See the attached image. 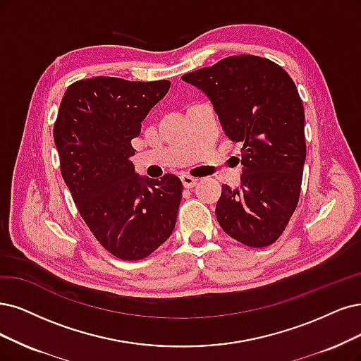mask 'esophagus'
<instances>
[{"label":"esophagus","mask_w":361,"mask_h":361,"mask_svg":"<svg viewBox=\"0 0 361 361\" xmlns=\"http://www.w3.org/2000/svg\"><path fill=\"white\" fill-rule=\"evenodd\" d=\"M181 181H183V185L185 189H192L196 185L197 178H195L192 176H188V173H184V176H181Z\"/></svg>","instance_id":"1"}]
</instances>
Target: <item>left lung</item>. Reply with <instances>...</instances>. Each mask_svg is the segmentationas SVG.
<instances>
[{"mask_svg": "<svg viewBox=\"0 0 361 361\" xmlns=\"http://www.w3.org/2000/svg\"><path fill=\"white\" fill-rule=\"evenodd\" d=\"M205 92L223 130L243 142L241 188L223 184L221 229L247 247L274 244L295 212L306 157L305 111L298 87L278 63L238 55L181 77Z\"/></svg>", "mask_w": 361, "mask_h": 361, "instance_id": "1", "label": "left lung"}]
</instances>
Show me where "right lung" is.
Returning <instances> with one entry per match:
<instances>
[{"instance_id": "right-lung-1", "label": "right lung", "mask_w": 361, "mask_h": 361, "mask_svg": "<svg viewBox=\"0 0 361 361\" xmlns=\"http://www.w3.org/2000/svg\"><path fill=\"white\" fill-rule=\"evenodd\" d=\"M169 86L93 77L68 86L59 105L53 138L62 178L93 236L117 259H145L176 228L181 180L138 177L130 160V141Z\"/></svg>"}]
</instances>
